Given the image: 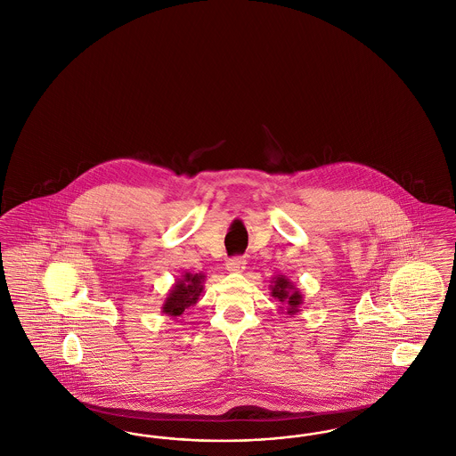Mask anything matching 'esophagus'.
Masks as SVG:
<instances>
[{"label":"esophagus","mask_w":456,"mask_h":456,"mask_svg":"<svg viewBox=\"0 0 456 456\" xmlns=\"http://www.w3.org/2000/svg\"><path fill=\"white\" fill-rule=\"evenodd\" d=\"M246 259L244 257H231L229 261H227V265H225V268H227V272H231V273H242L244 270H246Z\"/></svg>","instance_id":"1"}]
</instances>
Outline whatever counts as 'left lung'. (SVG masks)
<instances>
[{"instance_id":"1","label":"left lung","mask_w":456,"mask_h":456,"mask_svg":"<svg viewBox=\"0 0 456 456\" xmlns=\"http://www.w3.org/2000/svg\"><path fill=\"white\" fill-rule=\"evenodd\" d=\"M270 290H272V297L280 304H283V307H280L281 312L285 310V314L290 317L300 312V307L304 304V295L285 274H276L272 278Z\"/></svg>"}]
</instances>
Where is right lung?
Wrapping results in <instances>:
<instances>
[{"label":"right lung","mask_w":456,"mask_h":456,"mask_svg":"<svg viewBox=\"0 0 456 456\" xmlns=\"http://www.w3.org/2000/svg\"><path fill=\"white\" fill-rule=\"evenodd\" d=\"M205 273H186L182 274L171 287V290L164 298L161 312L166 314L171 319L180 317L183 312L190 309L200 300V295L203 293V283H205Z\"/></svg>","instance_id":"right-lung-1"}]
</instances>
